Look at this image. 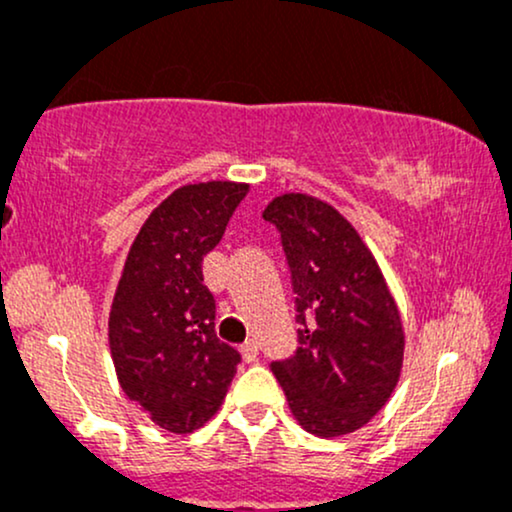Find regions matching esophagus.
Returning a JSON list of instances; mask_svg holds the SVG:
<instances>
[{
    "mask_svg": "<svg viewBox=\"0 0 512 512\" xmlns=\"http://www.w3.org/2000/svg\"><path fill=\"white\" fill-rule=\"evenodd\" d=\"M242 357L246 359V362H256L258 357V342L254 338H249L242 345Z\"/></svg>",
    "mask_w": 512,
    "mask_h": 512,
    "instance_id": "esophagus-1",
    "label": "esophagus"
}]
</instances>
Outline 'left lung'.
I'll return each instance as SVG.
<instances>
[{
  "instance_id": "obj_1",
  "label": "left lung",
  "mask_w": 512,
  "mask_h": 512,
  "mask_svg": "<svg viewBox=\"0 0 512 512\" xmlns=\"http://www.w3.org/2000/svg\"><path fill=\"white\" fill-rule=\"evenodd\" d=\"M263 220L280 232L299 323L297 352L270 369L302 429L321 438L352 434L398 386V306L374 254L333 206L282 194Z\"/></svg>"
}]
</instances>
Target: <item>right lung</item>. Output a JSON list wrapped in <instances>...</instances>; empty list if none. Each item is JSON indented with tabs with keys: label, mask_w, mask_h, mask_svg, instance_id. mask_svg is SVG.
Masks as SVG:
<instances>
[{
	"label": "right lung",
	"mask_w": 512,
	"mask_h": 512,
	"mask_svg": "<svg viewBox=\"0 0 512 512\" xmlns=\"http://www.w3.org/2000/svg\"><path fill=\"white\" fill-rule=\"evenodd\" d=\"M246 191L237 182L172 191L136 234L114 292L110 352L119 386L172 434H191L220 410L242 362L215 335L201 263Z\"/></svg>",
	"instance_id": "1"
}]
</instances>
